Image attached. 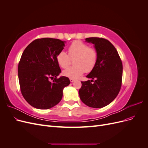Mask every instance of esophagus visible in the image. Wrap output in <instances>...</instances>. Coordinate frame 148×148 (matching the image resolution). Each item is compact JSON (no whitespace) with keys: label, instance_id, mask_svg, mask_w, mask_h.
<instances>
[{"label":"esophagus","instance_id":"1","mask_svg":"<svg viewBox=\"0 0 148 148\" xmlns=\"http://www.w3.org/2000/svg\"><path fill=\"white\" fill-rule=\"evenodd\" d=\"M70 82L71 83H73V82H74L75 80L74 79H71V78H70Z\"/></svg>","mask_w":148,"mask_h":148}]
</instances>
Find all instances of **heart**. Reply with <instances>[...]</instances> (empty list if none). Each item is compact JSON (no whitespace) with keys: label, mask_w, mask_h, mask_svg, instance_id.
Instances as JSON below:
<instances>
[{"label":"heart","mask_w":148,"mask_h":148,"mask_svg":"<svg viewBox=\"0 0 148 148\" xmlns=\"http://www.w3.org/2000/svg\"><path fill=\"white\" fill-rule=\"evenodd\" d=\"M76 57L73 66L69 67L63 71L65 77L71 79H77L85 72L91 71L96 65L98 54L96 50L89 48L84 42L76 41L71 43L69 47V54L62 51L57 55L56 60L62 68H66L70 64V58Z\"/></svg>","instance_id":"b5f03b06"}]
</instances>
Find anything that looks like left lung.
Returning <instances> with one entry per match:
<instances>
[{"mask_svg": "<svg viewBox=\"0 0 148 148\" xmlns=\"http://www.w3.org/2000/svg\"><path fill=\"white\" fill-rule=\"evenodd\" d=\"M85 40L94 44L98 59L95 68L86 76L91 79V82H82L79 95L86 106L102 108L112 102L120 90L122 62L117 51L108 40L99 38H88Z\"/></svg>", "mask_w": 148, "mask_h": 148, "instance_id": "1", "label": "left lung"}]
</instances>
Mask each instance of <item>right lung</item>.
Wrapping results in <instances>:
<instances>
[{
  "label": "right lung",
  "mask_w": 148,
  "mask_h": 148,
  "mask_svg": "<svg viewBox=\"0 0 148 148\" xmlns=\"http://www.w3.org/2000/svg\"><path fill=\"white\" fill-rule=\"evenodd\" d=\"M65 41L45 38L31 42L23 51L18 67L21 92L29 104L39 109H48L59 103L64 88L70 83L62 76L56 57L64 49ZM54 79L52 82L50 79Z\"/></svg>",
  "instance_id": "1"
}]
</instances>
